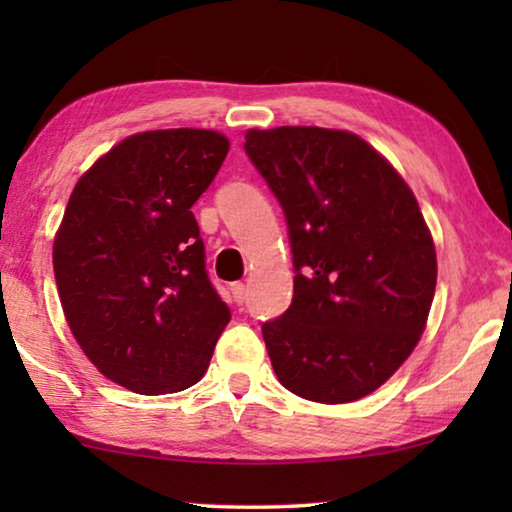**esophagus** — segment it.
Segmentation results:
<instances>
[{
  "instance_id": "1",
  "label": "esophagus",
  "mask_w": 512,
  "mask_h": 512,
  "mask_svg": "<svg viewBox=\"0 0 512 512\" xmlns=\"http://www.w3.org/2000/svg\"><path fill=\"white\" fill-rule=\"evenodd\" d=\"M230 293H233L235 303L240 305V303H244V298H247V286H244L242 282H235V284H230Z\"/></svg>"
}]
</instances>
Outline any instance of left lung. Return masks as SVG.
<instances>
[{
	"label": "left lung",
	"mask_w": 512,
	"mask_h": 512,
	"mask_svg": "<svg viewBox=\"0 0 512 512\" xmlns=\"http://www.w3.org/2000/svg\"><path fill=\"white\" fill-rule=\"evenodd\" d=\"M244 151L284 209L293 300L265 321L279 382L314 403H352L412 354L436 293V247L415 195L359 135L249 130Z\"/></svg>",
	"instance_id": "obj_1"
}]
</instances>
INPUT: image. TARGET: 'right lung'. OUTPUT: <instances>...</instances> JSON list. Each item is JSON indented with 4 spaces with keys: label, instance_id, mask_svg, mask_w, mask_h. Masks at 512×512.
<instances>
[{
    "label": "right lung",
    "instance_id": "right-lung-1",
    "mask_svg": "<svg viewBox=\"0 0 512 512\" xmlns=\"http://www.w3.org/2000/svg\"><path fill=\"white\" fill-rule=\"evenodd\" d=\"M214 130H151L76 181L53 242L60 303L83 354L144 396L193 387L230 310L191 212L228 156Z\"/></svg>",
    "mask_w": 512,
    "mask_h": 512
}]
</instances>
